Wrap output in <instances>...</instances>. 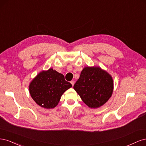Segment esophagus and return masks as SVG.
Returning a JSON list of instances; mask_svg holds the SVG:
<instances>
[{"instance_id":"esophagus-1","label":"esophagus","mask_w":146,"mask_h":146,"mask_svg":"<svg viewBox=\"0 0 146 146\" xmlns=\"http://www.w3.org/2000/svg\"><path fill=\"white\" fill-rule=\"evenodd\" d=\"M70 83L72 84V86H74V80L70 81Z\"/></svg>"}]
</instances>
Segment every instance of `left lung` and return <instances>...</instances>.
Listing matches in <instances>:
<instances>
[{"label":"left lung","instance_id":"8db88e82","mask_svg":"<svg viewBox=\"0 0 146 146\" xmlns=\"http://www.w3.org/2000/svg\"><path fill=\"white\" fill-rule=\"evenodd\" d=\"M74 89L88 107L98 108L111 97L114 83L106 70L99 66H87L82 70Z\"/></svg>","mask_w":146,"mask_h":146}]
</instances>
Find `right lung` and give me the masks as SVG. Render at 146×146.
<instances>
[{
  "label": "right lung",
  "instance_id": "add662e5",
  "mask_svg": "<svg viewBox=\"0 0 146 146\" xmlns=\"http://www.w3.org/2000/svg\"><path fill=\"white\" fill-rule=\"evenodd\" d=\"M72 85L66 81L62 74L52 68L42 70L31 81L29 92L40 107L50 109L58 104L61 97Z\"/></svg>",
  "mask_w": 146,
  "mask_h": 146
}]
</instances>
